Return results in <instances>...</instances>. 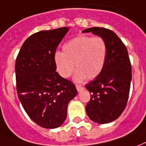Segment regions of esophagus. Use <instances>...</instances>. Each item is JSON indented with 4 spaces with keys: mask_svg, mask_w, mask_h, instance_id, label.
<instances>
[{
    "mask_svg": "<svg viewBox=\"0 0 146 146\" xmlns=\"http://www.w3.org/2000/svg\"><path fill=\"white\" fill-rule=\"evenodd\" d=\"M76 90H77V92H81V91L84 90V88L83 86L79 85V84H76Z\"/></svg>",
    "mask_w": 146,
    "mask_h": 146,
    "instance_id": "34e87169",
    "label": "esophagus"
}]
</instances>
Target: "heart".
Wrapping results in <instances>:
<instances>
[{
	"label": "heart",
	"mask_w": 146,
	"mask_h": 146,
	"mask_svg": "<svg viewBox=\"0 0 146 146\" xmlns=\"http://www.w3.org/2000/svg\"><path fill=\"white\" fill-rule=\"evenodd\" d=\"M108 55V46L104 38L79 35L63 45V52L54 54L56 70L63 78H68L76 70L75 80L82 81L86 77L92 80L101 73Z\"/></svg>",
	"instance_id": "1"
}]
</instances>
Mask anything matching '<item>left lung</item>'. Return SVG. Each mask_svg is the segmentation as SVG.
<instances>
[{"label":"left lung","instance_id":"8db88e82","mask_svg":"<svg viewBox=\"0 0 146 146\" xmlns=\"http://www.w3.org/2000/svg\"><path fill=\"white\" fill-rule=\"evenodd\" d=\"M91 31L104 38L108 55L101 73L85 86L91 94L85 108L92 121L104 124L118 119L126 108L132 77L131 64L126 46L114 31L104 27L83 31Z\"/></svg>","mask_w":146,"mask_h":146}]
</instances>
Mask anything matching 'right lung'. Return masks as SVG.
I'll use <instances>...</instances> for the list:
<instances>
[{
  "instance_id": "right-lung-1",
  "label": "right lung",
  "mask_w": 146,
  "mask_h": 146,
  "mask_svg": "<svg viewBox=\"0 0 146 146\" xmlns=\"http://www.w3.org/2000/svg\"><path fill=\"white\" fill-rule=\"evenodd\" d=\"M68 27L41 31L22 45L16 60V90L28 116L38 126L53 129L66 119L67 108L77 91L56 72L54 54Z\"/></svg>"
}]
</instances>
